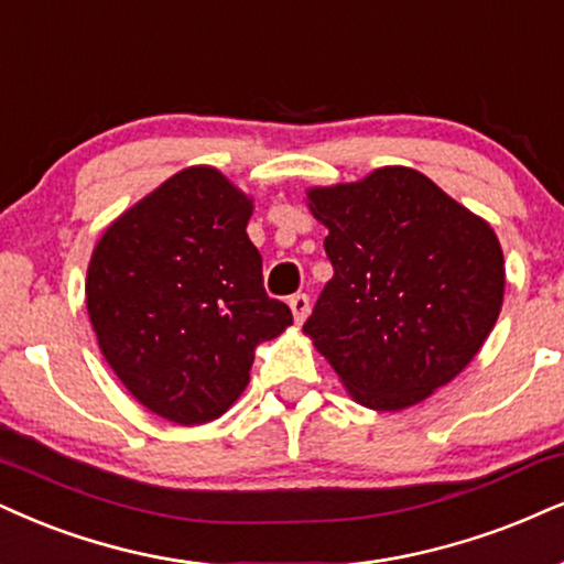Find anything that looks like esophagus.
Returning a JSON list of instances; mask_svg holds the SVG:
<instances>
[{
    "label": "esophagus",
    "mask_w": 564,
    "mask_h": 564,
    "mask_svg": "<svg viewBox=\"0 0 564 564\" xmlns=\"http://www.w3.org/2000/svg\"><path fill=\"white\" fill-rule=\"evenodd\" d=\"M308 308H311V303H308V295H305V293H295L293 297H290V311H293L295 324L305 322V316H308Z\"/></svg>",
    "instance_id": "34e87169"
}]
</instances>
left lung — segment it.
Instances as JSON below:
<instances>
[{
    "instance_id": "left-lung-1",
    "label": "left lung",
    "mask_w": 564,
    "mask_h": 564,
    "mask_svg": "<svg viewBox=\"0 0 564 564\" xmlns=\"http://www.w3.org/2000/svg\"><path fill=\"white\" fill-rule=\"evenodd\" d=\"M335 276L303 332L358 405H419L495 329L505 256L486 219L410 166L305 191Z\"/></svg>"
}]
</instances>
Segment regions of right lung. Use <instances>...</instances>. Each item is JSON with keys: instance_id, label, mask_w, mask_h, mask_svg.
Instances as JSON below:
<instances>
[{"instance_id": "add662e5", "label": "right lung", "mask_w": 564, "mask_h": 564, "mask_svg": "<svg viewBox=\"0 0 564 564\" xmlns=\"http://www.w3.org/2000/svg\"><path fill=\"white\" fill-rule=\"evenodd\" d=\"M250 214L253 198L217 166H185L124 208L90 253L86 308L101 356L164 421L227 413L256 347L293 324L263 290Z\"/></svg>"}]
</instances>
